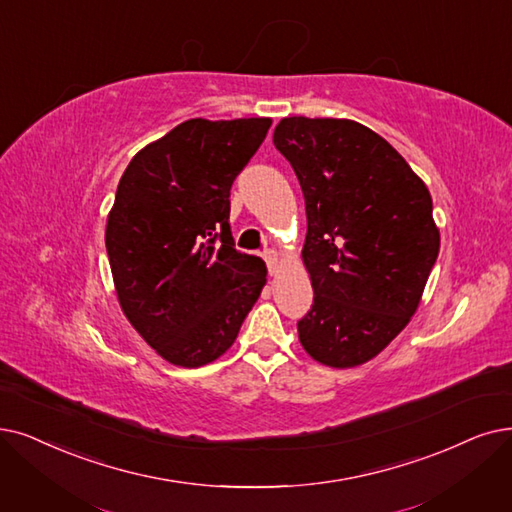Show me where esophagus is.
<instances>
[{"mask_svg": "<svg viewBox=\"0 0 512 512\" xmlns=\"http://www.w3.org/2000/svg\"><path fill=\"white\" fill-rule=\"evenodd\" d=\"M264 260H267V264H269L271 275H277V271L281 267V254L277 250H269L267 254H264Z\"/></svg>", "mask_w": 512, "mask_h": 512, "instance_id": "34e87169", "label": "esophagus"}]
</instances>
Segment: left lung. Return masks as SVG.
Returning <instances> with one entry per match:
<instances>
[{
	"label": "left lung",
	"instance_id": "1",
	"mask_svg": "<svg viewBox=\"0 0 512 512\" xmlns=\"http://www.w3.org/2000/svg\"><path fill=\"white\" fill-rule=\"evenodd\" d=\"M275 147L292 163L306 206L304 269L313 306L302 349L336 370L382 353L418 311L439 254L422 178L353 119L283 117Z\"/></svg>",
	"mask_w": 512,
	"mask_h": 512
}]
</instances>
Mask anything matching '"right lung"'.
I'll return each mask as SVG.
<instances>
[{
    "label": "right lung",
    "instance_id": "1",
    "mask_svg": "<svg viewBox=\"0 0 512 512\" xmlns=\"http://www.w3.org/2000/svg\"><path fill=\"white\" fill-rule=\"evenodd\" d=\"M273 119H187L121 174L105 243L121 311L172 365L231 349L267 285V264L233 248L231 185Z\"/></svg>",
    "mask_w": 512,
    "mask_h": 512
}]
</instances>
